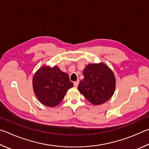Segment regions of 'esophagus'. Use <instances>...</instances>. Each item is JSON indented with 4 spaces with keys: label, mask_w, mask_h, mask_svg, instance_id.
<instances>
[{
    "label": "esophagus",
    "mask_w": 149,
    "mask_h": 149,
    "mask_svg": "<svg viewBox=\"0 0 149 149\" xmlns=\"http://www.w3.org/2000/svg\"><path fill=\"white\" fill-rule=\"evenodd\" d=\"M79 80H77V81L74 82V86L75 88H77L78 86H79Z\"/></svg>",
    "instance_id": "1"
}]
</instances>
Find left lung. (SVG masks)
<instances>
[{"instance_id":"left-lung-1","label":"left lung","mask_w":149,"mask_h":149,"mask_svg":"<svg viewBox=\"0 0 149 149\" xmlns=\"http://www.w3.org/2000/svg\"><path fill=\"white\" fill-rule=\"evenodd\" d=\"M83 74L84 78L79 83L78 90L91 103L101 105L113 96L116 79L113 72L106 64H88Z\"/></svg>"}]
</instances>
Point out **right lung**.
Instances as JSON below:
<instances>
[{"mask_svg":"<svg viewBox=\"0 0 149 149\" xmlns=\"http://www.w3.org/2000/svg\"><path fill=\"white\" fill-rule=\"evenodd\" d=\"M35 94L39 101L49 107L59 105L63 100L67 90L73 87L69 77L58 67H41L33 79Z\"/></svg>","mask_w":149,"mask_h":149,"instance_id":"1","label":"right lung"}]
</instances>
